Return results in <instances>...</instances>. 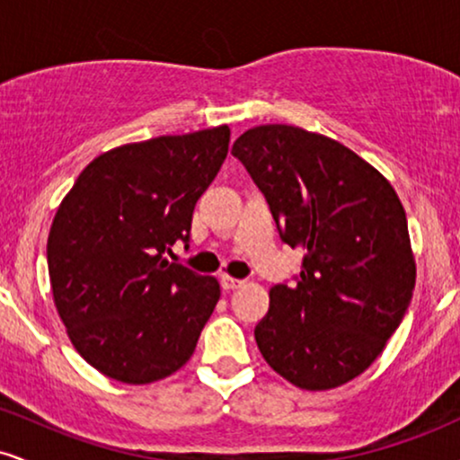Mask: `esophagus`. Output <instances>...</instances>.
I'll list each match as a JSON object with an SVG mask.
<instances>
[{
  "label": "esophagus",
  "instance_id": "1",
  "mask_svg": "<svg viewBox=\"0 0 460 460\" xmlns=\"http://www.w3.org/2000/svg\"><path fill=\"white\" fill-rule=\"evenodd\" d=\"M220 285H223V289H237L244 285V281H242V279L229 277V274H223V277H220Z\"/></svg>",
  "mask_w": 460,
  "mask_h": 460
}]
</instances>
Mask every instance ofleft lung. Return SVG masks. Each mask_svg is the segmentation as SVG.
I'll return each mask as SVG.
<instances>
[{"label": "left lung", "mask_w": 460, "mask_h": 460, "mask_svg": "<svg viewBox=\"0 0 460 460\" xmlns=\"http://www.w3.org/2000/svg\"><path fill=\"white\" fill-rule=\"evenodd\" d=\"M231 153L292 248L296 285H274L260 352L307 392L350 383L376 361L415 289L406 214L392 183L341 142L294 125L244 131Z\"/></svg>", "instance_id": "left-lung-1"}]
</instances>
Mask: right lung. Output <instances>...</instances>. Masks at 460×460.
I'll use <instances>...</instances> for the list:
<instances>
[{"instance_id":"1","label":"right lung","mask_w":460,"mask_h":460,"mask_svg":"<svg viewBox=\"0 0 460 460\" xmlns=\"http://www.w3.org/2000/svg\"><path fill=\"white\" fill-rule=\"evenodd\" d=\"M231 129L160 136L97 155L47 237L54 303L75 350L103 376L149 385L186 366L220 298L216 277L171 263Z\"/></svg>"}]
</instances>
